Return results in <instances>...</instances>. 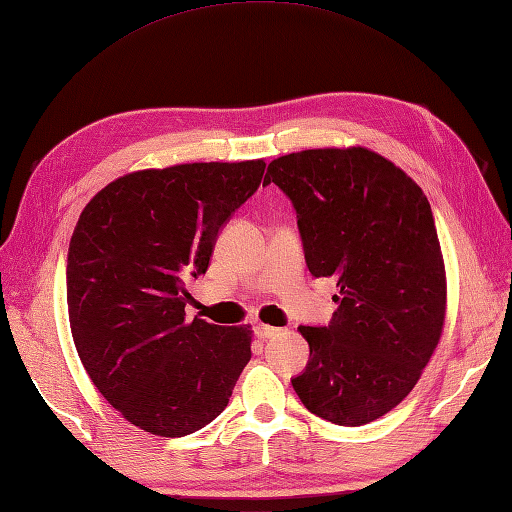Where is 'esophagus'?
<instances>
[{
    "instance_id": "1",
    "label": "esophagus",
    "mask_w": 512,
    "mask_h": 512,
    "mask_svg": "<svg viewBox=\"0 0 512 512\" xmlns=\"http://www.w3.org/2000/svg\"><path fill=\"white\" fill-rule=\"evenodd\" d=\"M281 329H277V327H270V325H264V323H259V325H255V336L257 338H272V336H277Z\"/></svg>"
}]
</instances>
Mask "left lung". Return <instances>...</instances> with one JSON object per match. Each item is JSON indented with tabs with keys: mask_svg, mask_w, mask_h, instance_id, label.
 Listing matches in <instances>:
<instances>
[{
	"mask_svg": "<svg viewBox=\"0 0 512 512\" xmlns=\"http://www.w3.org/2000/svg\"><path fill=\"white\" fill-rule=\"evenodd\" d=\"M290 196L314 277H336L329 327H299L310 364L292 379L316 417L364 425L417 386L443 336L447 277L432 207L399 165L364 146L312 148L268 165Z\"/></svg>",
	"mask_w": 512,
	"mask_h": 512,
	"instance_id": "left-lung-1",
	"label": "left lung"
}]
</instances>
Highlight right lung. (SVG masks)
Instances as JSON below:
<instances>
[{
  "mask_svg": "<svg viewBox=\"0 0 512 512\" xmlns=\"http://www.w3.org/2000/svg\"><path fill=\"white\" fill-rule=\"evenodd\" d=\"M264 159L181 163L115 178L82 209L67 255L78 358L139 430L176 438L227 408L251 360V325L187 320L222 224L255 194Z\"/></svg>",
  "mask_w": 512,
  "mask_h": 512,
  "instance_id": "right-lung-1",
  "label": "right lung"
}]
</instances>
